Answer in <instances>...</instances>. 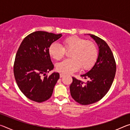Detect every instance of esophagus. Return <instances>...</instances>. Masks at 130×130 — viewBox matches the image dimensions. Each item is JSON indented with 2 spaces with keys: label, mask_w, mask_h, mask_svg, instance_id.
I'll list each match as a JSON object with an SVG mask.
<instances>
[{
  "label": "esophagus",
  "mask_w": 130,
  "mask_h": 130,
  "mask_svg": "<svg viewBox=\"0 0 130 130\" xmlns=\"http://www.w3.org/2000/svg\"><path fill=\"white\" fill-rule=\"evenodd\" d=\"M65 75L63 74H62V73H61L60 74V78H62V77H63V76H64Z\"/></svg>",
  "instance_id": "34e87169"
}]
</instances>
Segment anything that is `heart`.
Wrapping results in <instances>:
<instances>
[{
  "label": "heart",
  "instance_id": "obj_1",
  "mask_svg": "<svg viewBox=\"0 0 130 130\" xmlns=\"http://www.w3.org/2000/svg\"><path fill=\"white\" fill-rule=\"evenodd\" d=\"M62 46L53 43L48 49L50 57L60 60L64 56L65 50H71L70 57L56 63V69L58 72L70 74L78 71L91 68L98 58V50L95 43L77 36H70L64 39Z\"/></svg>",
  "mask_w": 130,
  "mask_h": 130
}]
</instances>
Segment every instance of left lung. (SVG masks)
<instances>
[{
	"instance_id": "1",
	"label": "left lung",
	"mask_w": 130,
	"mask_h": 130,
	"mask_svg": "<svg viewBox=\"0 0 130 130\" xmlns=\"http://www.w3.org/2000/svg\"><path fill=\"white\" fill-rule=\"evenodd\" d=\"M90 35L99 46L98 58L92 69L81 75L88 78L86 83L74 77L70 85L72 98L82 105L96 103L104 97L111 88L116 73V62L109 46L105 42L94 35Z\"/></svg>"
}]
</instances>
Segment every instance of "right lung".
Here are the masks:
<instances>
[{
  "mask_svg": "<svg viewBox=\"0 0 130 130\" xmlns=\"http://www.w3.org/2000/svg\"><path fill=\"white\" fill-rule=\"evenodd\" d=\"M61 36L37 31L26 37L18 50L14 65L15 78L21 92L31 100L43 102L52 95L60 74L54 72L46 76L54 68L48 49Z\"/></svg>",
  "mask_w": 130,
  "mask_h": 130,
  "instance_id": "right-lung-1",
  "label": "right lung"
}]
</instances>
